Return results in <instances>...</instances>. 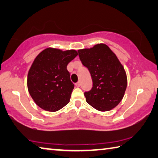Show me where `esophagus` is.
<instances>
[{"mask_svg": "<svg viewBox=\"0 0 158 158\" xmlns=\"http://www.w3.org/2000/svg\"><path fill=\"white\" fill-rule=\"evenodd\" d=\"M76 87H79L80 86H81V82H77V83H76Z\"/></svg>", "mask_w": 158, "mask_h": 158, "instance_id": "34e87169", "label": "esophagus"}]
</instances>
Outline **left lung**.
<instances>
[{
  "label": "left lung",
  "instance_id": "obj_1",
  "mask_svg": "<svg viewBox=\"0 0 158 158\" xmlns=\"http://www.w3.org/2000/svg\"><path fill=\"white\" fill-rule=\"evenodd\" d=\"M77 52L93 81L92 89L85 92L87 103L101 112L114 108L123 99L127 87L126 71L117 55L105 44Z\"/></svg>",
  "mask_w": 158,
  "mask_h": 158
}]
</instances>
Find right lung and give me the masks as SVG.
<instances>
[{"label": "right lung", "mask_w": 158, "mask_h": 158, "mask_svg": "<svg viewBox=\"0 0 158 158\" xmlns=\"http://www.w3.org/2000/svg\"><path fill=\"white\" fill-rule=\"evenodd\" d=\"M77 55L76 50L47 48L35 57L27 73V86L41 109L56 112L69 103L74 85L66 66Z\"/></svg>", "instance_id": "add662e5"}]
</instances>
